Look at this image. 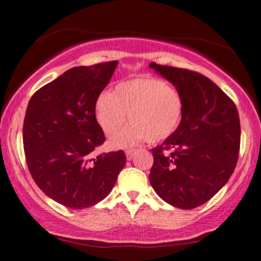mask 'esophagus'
Instances as JSON below:
<instances>
[{"instance_id": "1", "label": "esophagus", "mask_w": 261, "mask_h": 261, "mask_svg": "<svg viewBox=\"0 0 261 261\" xmlns=\"http://www.w3.org/2000/svg\"><path fill=\"white\" fill-rule=\"evenodd\" d=\"M136 150L135 149H127L126 150V158H127V160H131L133 159L134 154H135Z\"/></svg>"}]
</instances>
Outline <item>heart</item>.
<instances>
[{"instance_id":"obj_1","label":"heart","mask_w":261,"mask_h":261,"mask_svg":"<svg viewBox=\"0 0 261 261\" xmlns=\"http://www.w3.org/2000/svg\"><path fill=\"white\" fill-rule=\"evenodd\" d=\"M131 125L112 139L115 146H128L169 138L184 114V98L175 87L154 77L121 82L114 92H103L96 102V117L107 135L117 133L127 120Z\"/></svg>"}]
</instances>
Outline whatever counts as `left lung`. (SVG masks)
<instances>
[{
  "label": "left lung",
  "instance_id": "left-lung-1",
  "mask_svg": "<svg viewBox=\"0 0 261 261\" xmlns=\"http://www.w3.org/2000/svg\"><path fill=\"white\" fill-rule=\"evenodd\" d=\"M184 98L174 134L151 149L150 184L167 203L192 210L211 199L232 175L240 151V118L232 99L194 70L150 63Z\"/></svg>",
  "mask_w": 261,
  "mask_h": 261
}]
</instances>
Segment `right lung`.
Instances as JSON below:
<instances>
[{"label":"right lung","mask_w":261,"mask_h":261,"mask_svg":"<svg viewBox=\"0 0 261 261\" xmlns=\"http://www.w3.org/2000/svg\"><path fill=\"white\" fill-rule=\"evenodd\" d=\"M116 60L75 67L33 94L23 120L26 164L39 188L58 203L86 208L107 197L126 164L123 150L93 158L106 140L96 102Z\"/></svg>","instance_id":"right-lung-1"}]
</instances>
